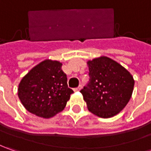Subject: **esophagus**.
Returning <instances> with one entry per match:
<instances>
[{
  "instance_id": "34e87169",
  "label": "esophagus",
  "mask_w": 151,
  "mask_h": 151,
  "mask_svg": "<svg viewBox=\"0 0 151 151\" xmlns=\"http://www.w3.org/2000/svg\"><path fill=\"white\" fill-rule=\"evenodd\" d=\"M81 85H80V86H79L78 87H76V88H75V89H74V91H80V90H81Z\"/></svg>"
}]
</instances>
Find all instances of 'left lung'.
Returning a JSON list of instances; mask_svg holds the SVG:
<instances>
[{
	"label": "left lung",
	"mask_w": 151,
	"mask_h": 151,
	"mask_svg": "<svg viewBox=\"0 0 151 151\" xmlns=\"http://www.w3.org/2000/svg\"><path fill=\"white\" fill-rule=\"evenodd\" d=\"M89 83L81 92L91 113L107 119L117 115L129 101L134 80L124 67L101 56L87 61Z\"/></svg>",
	"instance_id": "8db88e82"
}]
</instances>
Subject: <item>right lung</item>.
Instances as JSON below:
<instances>
[{"label": "right lung", "instance_id": "add662e5", "mask_svg": "<svg viewBox=\"0 0 151 151\" xmlns=\"http://www.w3.org/2000/svg\"><path fill=\"white\" fill-rule=\"evenodd\" d=\"M61 66L59 61L45 60L22 79L17 94L28 112L50 119L65 107L74 91L68 87L67 76Z\"/></svg>", "mask_w": 151, "mask_h": 151}]
</instances>
